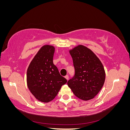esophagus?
<instances>
[{"label": "esophagus", "mask_w": 130, "mask_h": 130, "mask_svg": "<svg viewBox=\"0 0 130 130\" xmlns=\"http://www.w3.org/2000/svg\"><path fill=\"white\" fill-rule=\"evenodd\" d=\"M65 78H66L67 80H68L69 79V76H68V75H66V76H65Z\"/></svg>", "instance_id": "esophagus-1"}]
</instances>
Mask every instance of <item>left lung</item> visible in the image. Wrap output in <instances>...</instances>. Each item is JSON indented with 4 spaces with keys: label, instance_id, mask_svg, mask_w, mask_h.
<instances>
[{
    "label": "left lung",
    "instance_id": "left-lung-1",
    "mask_svg": "<svg viewBox=\"0 0 130 130\" xmlns=\"http://www.w3.org/2000/svg\"><path fill=\"white\" fill-rule=\"evenodd\" d=\"M75 74L67 84L74 95L83 100L96 96L103 87L105 72L103 64L91 50L79 45L69 51Z\"/></svg>",
    "mask_w": 130,
    "mask_h": 130
}]
</instances>
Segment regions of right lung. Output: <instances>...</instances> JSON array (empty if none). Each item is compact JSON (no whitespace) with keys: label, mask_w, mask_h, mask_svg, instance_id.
I'll list each match as a JSON object with an SVG mask.
<instances>
[{"label":"right lung","mask_w":130,"mask_h":130,"mask_svg":"<svg viewBox=\"0 0 130 130\" xmlns=\"http://www.w3.org/2000/svg\"><path fill=\"white\" fill-rule=\"evenodd\" d=\"M54 52L53 46H43L27 70V87L33 95L43 103L53 100L67 82L53 63Z\"/></svg>","instance_id":"right-lung-1"}]
</instances>
